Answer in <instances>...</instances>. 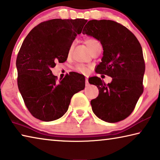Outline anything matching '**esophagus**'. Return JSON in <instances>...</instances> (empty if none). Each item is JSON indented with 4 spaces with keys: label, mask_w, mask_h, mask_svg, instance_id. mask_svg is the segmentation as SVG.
<instances>
[{
    "label": "esophagus",
    "mask_w": 160,
    "mask_h": 160,
    "mask_svg": "<svg viewBox=\"0 0 160 160\" xmlns=\"http://www.w3.org/2000/svg\"><path fill=\"white\" fill-rule=\"evenodd\" d=\"M88 85H89V83H88V79L87 78H86V86H88Z\"/></svg>",
    "instance_id": "34e87169"
}]
</instances>
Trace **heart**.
<instances>
[{
    "label": "heart",
    "instance_id": "obj_1",
    "mask_svg": "<svg viewBox=\"0 0 160 160\" xmlns=\"http://www.w3.org/2000/svg\"><path fill=\"white\" fill-rule=\"evenodd\" d=\"M85 43L86 44V45L88 47V48L90 49L91 52H92L93 51V49L96 48V46L98 45V44H100V42H99V41L98 40H96V39H95V38H92L86 39ZM73 48H74V43H72V44H71V46L69 47V52H68V54H71V52H72V49H73ZM89 69H90V67H88L86 64H78L75 67L76 71H77V72H81V73H83V74L87 73L88 72V70H89Z\"/></svg>",
    "mask_w": 160,
    "mask_h": 160
}]
</instances>
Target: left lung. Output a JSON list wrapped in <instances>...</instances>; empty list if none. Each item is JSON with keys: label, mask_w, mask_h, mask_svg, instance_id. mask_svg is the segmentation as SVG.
<instances>
[{"label": "left lung", "mask_w": 160, "mask_h": 160, "mask_svg": "<svg viewBox=\"0 0 160 160\" xmlns=\"http://www.w3.org/2000/svg\"><path fill=\"white\" fill-rule=\"evenodd\" d=\"M82 33L97 39L103 46L96 74L112 77L108 84L98 77L88 78L99 91L98 97L91 101L92 111L106 122L121 121L132 113L143 92L145 64L142 47L134 34L112 20H89Z\"/></svg>", "instance_id": "left-lung-1"}]
</instances>
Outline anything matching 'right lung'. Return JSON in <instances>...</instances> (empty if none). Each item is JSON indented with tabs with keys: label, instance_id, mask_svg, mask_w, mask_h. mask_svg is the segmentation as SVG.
Here are the masks:
<instances>
[{
	"label": "right lung",
	"instance_id": "add662e5",
	"mask_svg": "<svg viewBox=\"0 0 160 160\" xmlns=\"http://www.w3.org/2000/svg\"><path fill=\"white\" fill-rule=\"evenodd\" d=\"M87 22L52 19L35 26L23 41L16 59L18 86L32 116L42 121L64 116L74 94L84 89L85 77L77 72L57 81L52 68L67 59L69 47Z\"/></svg>",
	"mask_w": 160,
	"mask_h": 160
}]
</instances>
